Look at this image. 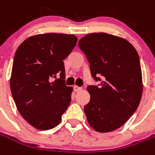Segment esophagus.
<instances>
[{"label": "esophagus", "mask_w": 155, "mask_h": 155, "mask_svg": "<svg viewBox=\"0 0 155 155\" xmlns=\"http://www.w3.org/2000/svg\"><path fill=\"white\" fill-rule=\"evenodd\" d=\"M82 90V87H79L78 86H74L73 87V91L75 92H78V91H80Z\"/></svg>", "instance_id": "34e87169"}]
</instances>
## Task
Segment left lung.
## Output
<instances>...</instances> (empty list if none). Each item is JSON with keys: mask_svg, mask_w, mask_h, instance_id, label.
I'll list each match as a JSON object with an SVG mask.
<instances>
[{"mask_svg": "<svg viewBox=\"0 0 155 155\" xmlns=\"http://www.w3.org/2000/svg\"><path fill=\"white\" fill-rule=\"evenodd\" d=\"M79 48L90 63L91 76L100 85H91V100L84 106L89 124L100 133L117 130L139 106L143 91L138 53L127 40L104 33L86 35Z\"/></svg>", "mask_w": 155, "mask_h": 155, "instance_id": "left-lung-1", "label": "left lung"}]
</instances>
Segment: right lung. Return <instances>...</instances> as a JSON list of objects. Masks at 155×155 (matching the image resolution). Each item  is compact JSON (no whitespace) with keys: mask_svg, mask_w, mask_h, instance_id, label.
<instances>
[{"mask_svg":"<svg viewBox=\"0 0 155 155\" xmlns=\"http://www.w3.org/2000/svg\"><path fill=\"white\" fill-rule=\"evenodd\" d=\"M77 43L72 34L45 33L21 43L15 54L10 87L17 109L36 129L59 124L71 102L63 60Z\"/></svg>","mask_w":155,"mask_h":155,"instance_id":"add662e5","label":"right lung"}]
</instances>
